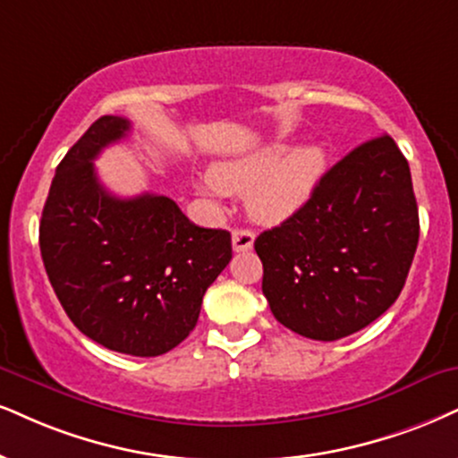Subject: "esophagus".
Returning <instances> with one entry per match:
<instances>
[{"mask_svg": "<svg viewBox=\"0 0 458 458\" xmlns=\"http://www.w3.org/2000/svg\"><path fill=\"white\" fill-rule=\"evenodd\" d=\"M231 242H233L235 252H246L255 244V233L250 229H235L233 235H231Z\"/></svg>", "mask_w": 458, "mask_h": 458, "instance_id": "34e87169", "label": "esophagus"}]
</instances>
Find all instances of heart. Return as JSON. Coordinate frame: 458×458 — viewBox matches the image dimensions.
I'll return each instance as SVG.
<instances>
[{
    "label": "heart",
    "mask_w": 458,
    "mask_h": 458,
    "mask_svg": "<svg viewBox=\"0 0 458 458\" xmlns=\"http://www.w3.org/2000/svg\"><path fill=\"white\" fill-rule=\"evenodd\" d=\"M327 155L318 144H272L255 155L220 161L210 167V180L199 184L201 193H246L248 210L263 223H278L308 199Z\"/></svg>",
    "instance_id": "obj_1"
}]
</instances>
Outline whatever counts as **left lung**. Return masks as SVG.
Here are the masks:
<instances>
[{
    "instance_id": "obj_1",
    "label": "left lung",
    "mask_w": 458,
    "mask_h": 458,
    "mask_svg": "<svg viewBox=\"0 0 458 458\" xmlns=\"http://www.w3.org/2000/svg\"><path fill=\"white\" fill-rule=\"evenodd\" d=\"M410 165L391 135L350 150L278 227L263 231V295L276 320L335 342L397 301L419 246Z\"/></svg>"
}]
</instances>
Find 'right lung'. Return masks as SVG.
<instances>
[{
    "mask_svg": "<svg viewBox=\"0 0 458 458\" xmlns=\"http://www.w3.org/2000/svg\"><path fill=\"white\" fill-rule=\"evenodd\" d=\"M131 123L101 116L56 167L39 223L55 295L93 342L159 357L195 329L208 286L231 261V233L191 223L176 201L108 193L93 159Z\"/></svg>",
    "mask_w": 458,
    "mask_h": 458,
    "instance_id": "1",
    "label": "right lung"
}]
</instances>
